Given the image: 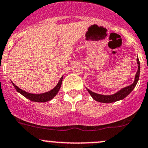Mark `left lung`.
I'll list each match as a JSON object with an SVG mask.
<instances>
[{"label":"left lung","mask_w":148,"mask_h":148,"mask_svg":"<svg viewBox=\"0 0 148 148\" xmlns=\"http://www.w3.org/2000/svg\"><path fill=\"white\" fill-rule=\"evenodd\" d=\"M137 62H138V69L136 73V75H135V81L133 82V83H132V85L125 87V88H123V89H121L120 91L117 92L116 93L111 95H100V94H97V93H95V92H92V91L90 90L89 89H87L88 90V92L90 93V95L92 96V97L94 99V100H96V101L100 102V103H114V102H116L118 101V100H120L124 99L125 97L127 96V95L132 92V90L135 88V85H137V83H138V80H139L140 68V61L138 58H137Z\"/></svg>","instance_id":"8db88e82"}]
</instances>
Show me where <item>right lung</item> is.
Here are the masks:
<instances>
[{
  "label": "right lung",
  "mask_w": 148,
  "mask_h": 148,
  "mask_svg": "<svg viewBox=\"0 0 148 148\" xmlns=\"http://www.w3.org/2000/svg\"><path fill=\"white\" fill-rule=\"evenodd\" d=\"M62 81H63V76L60 77L58 83L57 85H56L53 90H51L48 91V92H44V93L41 94H32L30 93V92H25V90H23L21 88H18V86H16L13 82H12V83H13V86H14V88H16V90L18 92H20L21 95H23L24 97L29 99V100H31V101L39 102V103H45V102L49 101V100H52L53 97L57 95L59 90H60V87H61Z\"/></svg>",
  "instance_id": "add662e5"
}]
</instances>
